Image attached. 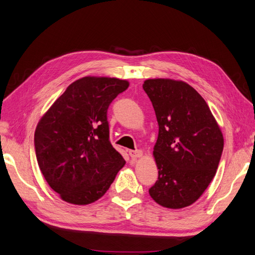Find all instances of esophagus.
Segmentation results:
<instances>
[{
  "mask_svg": "<svg viewBox=\"0 0 255 255\" xmlns=\"http://www.w3.org/2000/svg\"><path fill=\"white\" fill-rule=\"evenodd\" d=\"M129 155L132 158H138V157H141L142 155H143V152H142L141 150H130Z\"/></svg>",
  "mask_w": 255,
  "mask_h": 255,
  "instance_id": "34e87169",
  "label": "esophagus"
}]
</instances>
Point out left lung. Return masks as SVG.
Instances as JSON below:
<instances>
[{"instance_id":"1","label":"left lung","mask_w":255,"mask_h":255,"mask_svg":"<svg viewBox=\"0 0 255 255\" xmlns=\"http://www.w3.org/2000/svg\"><path fill=\"white\" fill-rule=\"evenodd\" d=\"M158 124L153 147L158 178L151 198L167 209L193 204L214 178L224 147L222 130L199 92L187 82L146 79Z\"/></svg>"}]
</instances>
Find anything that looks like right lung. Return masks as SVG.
Returning <instances> with one entry per match:
<instances>
[{
    "instance_id": "add662e5",
    "label": "right lung",
    "mask_w": 255,
    "mask_h": 255,
    "mask_svg": "<svg viewBox=\"0 0 255 255\" xmlns=\"http://www.w3.org/2000/svg\"><path fill=\"white\" fill-rule=\"evenodd\" d=\"M127 80L87 76L74 81L41 117L34 131L38 165L65 202L102 198L125 159L110 142L108 109Z\"/></svg>"
}]
</instances>
